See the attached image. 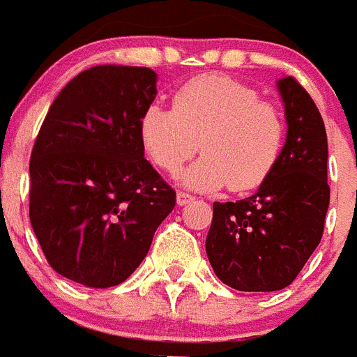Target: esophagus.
<instances>
[{
    "instance_id": "esophagus-1",
    "label": "esophagus",
    "mask_w": 357,
    "mask_h": 357,
    "mask_svg": "<svg viewBox=\"0 0 357 357\" xmlns=\"http://www.w3.org/2000/svg\"><path fill=\"white\" fill-rule=\"evenodd\" d=\"M191 200H193V197H191L190 193H182V191H178V193H176V204H178V206H185V204H190Z\"/></svg>"
}]
</instances>
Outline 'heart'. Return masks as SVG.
<instances>
[{"label":"heart","mask_w":357,"mask_h":357,"mask_svg":"<svg viewBox=\"0 0 357 357\" xmlns=\"http://www.w3.org/2000/svg\"><path fill=\"white\" fill-rule=\"evenodd\" d=\"M146 153L176 173L200 148L204 157L182 181L197 191L255 190L278 160L283 121L278 108L225 75H200L178 88L173 109L149 105L139 121Z\"/></svg>","instance_id":"b5f03b06"}]
</instances>
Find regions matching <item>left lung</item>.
I'll list each match as a JSON object with an SVG mask.
<instances>
[{
    "instance_id": "obj_1",
    "label": "left lung",
    "mask_w": 357,
    "mask_h": 357,
    "mask_svg": "<svg viewBox=\"0 0 357 357\" xmlns=\"http://www.w3.org/2000/svg\"><path fill=\"white\" fill-rule=\"evenodd\" d=\"M287 137L257 193L213 204L206 252L225 285L271 292L291 285L324 234L331 200L324 119L296 79L276 81Z\"/></svg>"
}]
</instances>
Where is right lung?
<instances>
[{
  "instance_id": "right-lung-1",
  "label": "right lung",
  "mask_w": 357,
  "mask_h": 357,
  "mask_svg": "<svg viewBox=\"0 0 357 357\" xmlns=\"http://www.w3.org/2000/svg\"><path fill=\"white\" fill-rule=\"evenodd\" d=\"M155 96L151 68L93 66L61 90L43 121L30 155V224L52 269L72 282L123 283L175 208L139 133Z\"/></svg>"
}]
</instances>
